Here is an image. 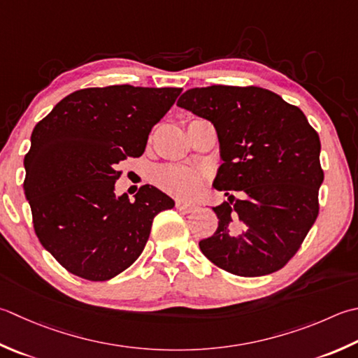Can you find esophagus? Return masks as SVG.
<instances>
[{
	"instance_id": "obj_1",
	"label": "esophagus",
	"mask_w": 358,
	"mask_h": 358,
	"mask_svg": "<svg viewBox=\"0 0 358 358\" xmlns=\"http://www.w3.org/2000/svg\"><path fill=\"white\" fill-rule=\"evenodd\" d=\"M177 209H180L181 213H191L195 209V205L192 203H185V201H177Z\"/></svg>"
}]
</instances>
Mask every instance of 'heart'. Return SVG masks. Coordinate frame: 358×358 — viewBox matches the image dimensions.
Instances as JSON below:
<instances>
[{
    "mask_svg": "<svg viewBox=\"0 0 358 358\" xmlns=\"http://www.w3.org/2000/svg\"><path fill=\"white\" fill-rule=\"evenodd\" d=\"M157 183L161 189L175 197L189 199L199 191L197 173L183 166H164L157 172Z\"/></svg>",
    "mask_w": 358,
    "mask_h": 358,
    "instance_id": "1",
    "label": "heart"
}]
</instances>
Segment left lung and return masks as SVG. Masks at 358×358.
<instances>
[{
	"mask_svg": "<svg viewBox=\"0 0 358 358\" xmlns=\"http://www.w3.org/2000/svg\"><path fill=\"white\" fill-rule=\"evenodd\" d=\"M177 105L214 125L223 161L213 186L228 201L213 208L219 227L199 242L201 253L237 276L282 268L318 217V133L298 107L259 87L191 88Z\"/></svg>",
	"mask_w": 358,
	"mask_h": 358,
	"instance_id": "obj_1",
	"label": "left lung"
}]
</instances>
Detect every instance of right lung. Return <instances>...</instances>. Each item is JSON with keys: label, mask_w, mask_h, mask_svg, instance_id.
I'll use <instances>...</instances> for the list:
<instances>
[{"label": "right lung", "mask_w": 358, "mask_h": 358, "mask_svg": "<svg viewBox=\"0 0 358 358\" xmlns=\"http://www.w3.org/2000/svg\"><path fill=\"white\" fill-rule=\"evenodd\" d=\"M181 88L111 85L74 91L35 125L24 195L40 243L69 273L108 281L136 261L152 222L175 201L145 185L115 194L117 164L141 157Z\"/></svg>", "instance_id": "right-lung-1"}]
</instances>
